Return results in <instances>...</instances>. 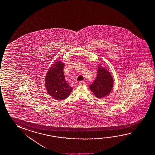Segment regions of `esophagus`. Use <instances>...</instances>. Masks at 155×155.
Wrapping results in <instances>:
<instances>
[{
  "mask_svg": "<svg viewBox=\"0 0 155 155\" xmlns=\"http://www.w3.org/2000/svg\"><path fill=\"white\" fill-rule=\"evenodd\" d=\"M79 85H85L86 84V83H85L84 81H79Z\"/></svg>",
  "mask_w": 155,
  "mask_h": 155,
  "instance_id": "1",
  "label": "esophagus"
}]
</instances>
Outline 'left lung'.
I'll list each match as a JSON object with an SVG mask.
<instances>
[{"label":"left lung","instance_id":"left-lung-1","mask_svg":"<svg viewBox=\"0 0 155 155\" xmlns=\"http://www.w3.org/2000/svg\"><path fill=\"white\" fill-rule=\"evenodd\" d=\"M114 85V79L107 69L99 64L96 78L89 88L98 98L106 96L111 91Z\"/></svg>","mask_w":155,"mask_h":155}]
</instances>
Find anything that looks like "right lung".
<instances>
[{
    "label": "right lung",
    "instance_id": "add662e5",
    "mask_svg": "<svg viewBox=\"0 0 155 155\" xmlns=\"http://www.w3.org/2000/svg\"><path fill=\"white\" fill-rule=\"evenodd\" d=\"M54 63L46 74V89L53 99L61 101L66 99L73 89L65 81L63 72L64 64L59 60Z\"/></svg>",
    "mask_w": 155,
    "mask_h": 155
}]
</instances>
